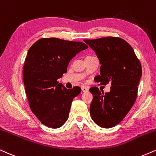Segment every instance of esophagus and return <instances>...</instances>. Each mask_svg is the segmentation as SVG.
I'll return each mask as SVG.
<instances>
[{
	"label": "esophagus",
	"instance_id": "esophagus-1",
	"mask_svg": "<svg viewBox=\"0 0 156 156\" xmlns=\"http://www.w3.org/2000/svg\"><path fill=\"white\" fill-rule=\"evenodd\" d=\"M88 90H89V88L87 87H82V92H87V91H88Z\"/></svg>",
	"mask_w": 156,
	"mask_h": 156
}]
</instances>
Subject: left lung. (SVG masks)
Returning <instances> with one entry per match:
<instances>
[{
	"label": "left lung",
	"instance_id": "1",
	"mask_svg": "<svg viewBox=\"0 0 156 156\" xmlns=\"http://www.w3.org/2000/svg\"><path fill=\"white\" fill-rule=\"evenodd\" d=\"M99 60L100 75L95 81L106 85L110 92L101 93L97 87L90 91L93 98L90 112L92 120L102 128H112L126 117L136 98L142 77V66L131 45L118 37L84 40Z\"/></svg>",
	"mask_w": 156,
	"mask_h": 156
}]
</instances>
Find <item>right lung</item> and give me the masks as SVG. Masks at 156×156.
<instances>
[{
	"instance_id": "add662e5",
	"label": "right lung",
	"mask_w": 156,
	"mask_h": 156,
	"mask_svg": "<svg viewBox=\"0 0 156 156\" xmlns=\"http://www.w3.org/2000/svg\"><path fill=\"white\" fill-rule=\"evenodd\" d=\"M87 48L81 41L44 38L28 49L23 80L31 111L44 125L58 129L69 118L72 101L81 88L66 89L58 80L66 73L70 60Z\"/></svg>"
}]
</instances>
